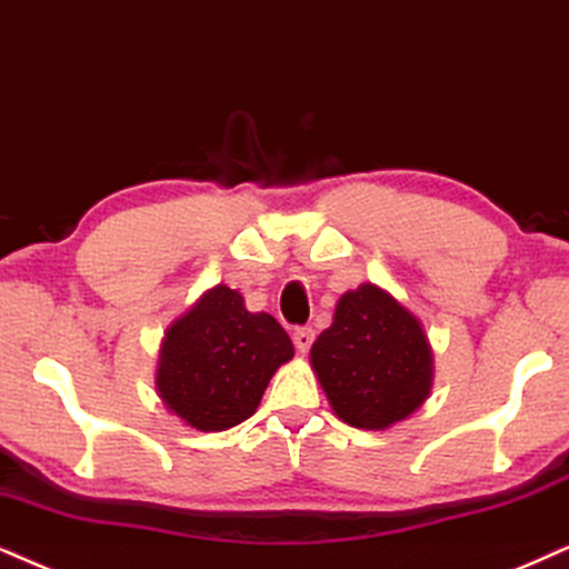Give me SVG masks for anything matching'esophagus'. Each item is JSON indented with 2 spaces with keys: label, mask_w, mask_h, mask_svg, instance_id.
<instances>
[{
  "label": "esophagus",
  "mask_w": 569,
  "mask_h": 569,
  "mask_svg": "<svg viewBox=\"0 0 569 569\" xmlns=\"http://www.w3.org/2000/svg\"><path fill=\"white\" fill-rule=\"evenodd\" d=\"M315 341V330L312 328H297L293 330V347H297V351H301V355H307L309 347H312Z\"/></svg>",
  "instance_id": "1"
}]
</instances>
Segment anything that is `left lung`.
Returning <instances> with one entry per match:
<instances>
[{
  "mask_svg": "<svg viewBox=\"0 0 569 569\" xmlns=\"http://www.w3.org/2000/svg\"><path fill=\"white\" fill-rule=\"evenodd\" d=\"M341 422L386 430L417 412L433 388V349L420 318L376 283L338 299L333 322L309 349Z\"/></svg>",
  "mask_w": 569,
  "mask_h": 569,
  "instance_id": "1",
  "label": "left lung"
}]
</instances>
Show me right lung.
Instances as JSON below:
<instances>
[{"mask_svg":"<svg viewBox=\"0 0 569 569\" xmlns=\"http://www.w3.org/2000/svg\"><path fill=\"white\" fill-rule=\"evenodd\" d=\"M293 343L268 312H249L226 283L212 286L160 343L154 388L164 409L201 433H220L249 420Z\"/></svg>","mask_w":569,"mask_h":569,"instance_id":"add662e5","label":"right lung"}]
</instances>
